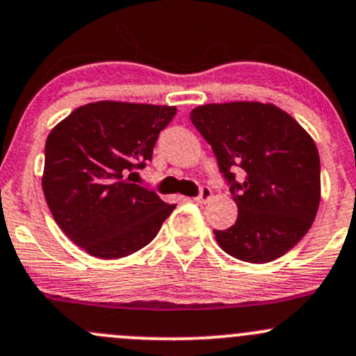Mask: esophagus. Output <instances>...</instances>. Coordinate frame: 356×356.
<instances>
[{
    "label": "esophagus",
    "mask_w": 356,
    "mask_h": 356,
    "mask_svg": "<svg viewBox=\"0 0 356 356\" xmlns=\"http://www.w3.org/2000/svg\"><path fill=\"white\" fill-rule=\"evenodd\" d=\"M211 196H213V193H211V189L204 186V188H201L200 195L196 196L195 201H196V203H207V201L211 200Z\"/></svg>",
    "instance_id": "esophagus-1"
}]
</instances>
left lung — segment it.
Instances as JSON below:
<instances>
[{
  "label": "left lung",
  "instance_id": "8db88e82",
  "mask_svg": "<svg viewBox=\"0 0 356 356\" xmlns=\"http://www.w3.org/2000/svg\"><path fill=\"white\" fill-rule=\"evenodd\" d=\"M191 122L213 149L238 204L236 224L213 231L218 246L250 264L288 253L321 203V158L310 134L284 110L260 102L196 106ZM234 166L247 174L241 185Z\"/></svg>",
  "mask_w": 356,
  "mask_h": 356
}]
</instances>
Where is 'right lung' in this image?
Instances as JSON below:
<instances>
[{"mask_svg":"<svg viewBox=\"0 0 356 356\" xmlns=\"http://www.w3.org/2000/svg\"><path fill=\"white\" fill-rule=\"evenodd\" d=\"M175 106L96 102L79 106L46 139L42 191L58 227L91 257L145 248L175 204L134 184Z\"/></svg>","mask_w":356,"mask_h":356,"instance_id":"right-lung-1","label":"right lung"}]
</instances>
